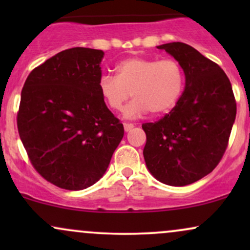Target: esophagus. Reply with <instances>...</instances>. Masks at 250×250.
Wrapping results in <instances>:
<instances>
[{
  "label": "esophagus",
  "instance_id": "esophagus-1",
  "mask_svg": "<svg viewBox=\"0 0 250 250\" xmlns=\"http://www.w3.org/2000/svg\"><path fill=\"white\" fill-rule=\"evenodd\" d=\"M123 127H125V131H129V130H131V129H133L135 125H133V123H125V125H123Z\"/></svg>",
  "mask_w": 250,
  "mask_h": 250
}]
</instances>
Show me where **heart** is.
I'll return each mask as SVG.
<instances>
[{"instance_id":"1","label":"heart","mask_w":250,"mask_h":250,"mask_svg":"<svg viewBox=\"0 0 250 250\" xmlns=\"http://www.w3.org/2000/svg\"><path fill=\"white\" fill-rule=\"evenodd\" d=\"M185 88V71L174 59L130 57L119 63L116 76L103 75L99 91L107 105L121 110L133 95L135 100L125 109L127 117L147 113L163 114L179 102Z\"/></svg>"}]
</instances>
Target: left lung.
Listing matches in <instances>:
<instances>
[{
    "mask_svg": "<svg viewBox=\"0 0 250 250\" xmlns=\"http://www.w3.org/2000/svg\"><path fill=\"white\" fill-rule=\"evenodd\" d=\"M157 48L180 63L186 87L168 114L142 125L147 135L143 156L155 179L182 187L219 165L236 116V101L225 71L193 47L171 42Z\"/></svg>",
    "mask_w": 250,
    "mask_h": 250,
    "instance_id": "left-lung-1",
    "label": "left lung"
}]
</instances>
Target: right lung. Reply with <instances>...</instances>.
Listing matches in <instances>:
<instances>
[{
	"mask_svg": "<svg viewBox=\"0 0 250 250\" xmlns=\"http://www.w3.org/2000/svg\"><path fill=\"white\" fill-rule=\"evenodd\" d=\"M102 50H63L31 70L21 93L17 129L43 179L81 190L107 170L125 129L99 91Z\"/></svg>",
	"mask_w": 250,
	"mask_h": 250,
	"instance_id": "add662e5",
	"label": "right lung"
}]
</instances>
